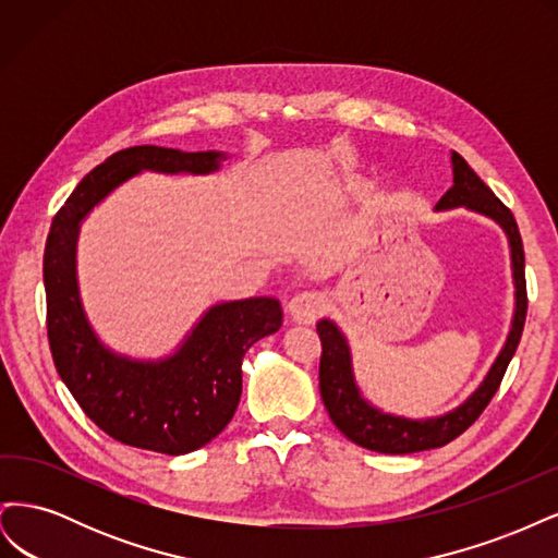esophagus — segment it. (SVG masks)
Here are the masks:
<instances>
[{"label": "esophagus", "instance_id": "obj_1", "mask_svg": "<svg viewBox=\"0 0 558 558\" xmlns=\"http://www.w3.org/2000/svg\"><path fill=\"white\" fill-rule=\"evenodd\" d=\"M326 312V298L318 291H302L291 298L289 314L295 324H314Z\"/></svg>", "mask_w": 558, "mask_h": 558}]
</instances>
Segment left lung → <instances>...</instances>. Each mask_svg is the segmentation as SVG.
<instances>
[{"instance_id":"obj_1","label":"left lung","mask_w":558,"mask_h":558,"mask_svg":"<svg viewBox=\"0 0 558 558\" xmlns=\"http://www.w3.org/2000/svg\"><path fill=\"white\" fill-rule=\"evenodd\" d=\"M453 165V185L440 197L435 209H456L468 207L477 214H484L505 230L510 240L512 251V277H514V318L512 328L505 342L502 351L494 367L488 369L486 379L480 388L472 393L461 408L453 412L426 418V421H412L402 416H391L375 410L361 398L356 381H353L351 369V353L347 347L344 335L337 330L332 320L324 318L316 324V332L320 337V363H318V388L320 398H324L326 410L332 418V424L340 428L351 442L365 447L369 451L379 453H414L424 449L445 447L456 440L461 433H465L480 414L486 410V404L496 396L498 386L502 381L505 369H508L514 351L519 347L523 324H526V310H529V295H526V275H523V244L517 228L512 211L502 205L494 195V191L470 170V165L456 154H451Z\"/></svg>"}]
</instances>
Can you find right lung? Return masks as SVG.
<instances>
[{
	"mask_svg": "<svg viewBox=\"0 0 558 558\" xmlns=\"http://www.w3.org/2000/svg\"><path fill=\"white\" fill-rule=\"evenodd\" d=\"M221 158L218 150L183 154L162 146L118 150L83 177L48 232L46 328L58 375L95 426L130 447L179 456L211 442L240 404L244 353L281 328V305L275 298L223 302L202 316L174 356L158 363L116 356L95 337L78 300V223L142 170L209 174Z\"/></svg>",
	"mask_w": 558,
	"mask_h": 558,
	"instance_id": "1",
	"label": "right lung"
}]
</instances>
